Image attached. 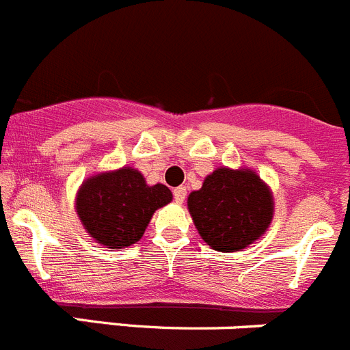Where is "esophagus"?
I'll list each match as a JSON object with an SVG mask.
<instances>
[{
	"label": "esophagus",
	"mask_w": 350,
	"mask_h": 350,
	"mask_svg": "<svg viewBox=\"0 0 350 350\" xmlns=\"http://www.w3.org/2000/svg\"><path fill=\"white\" fill-rule=\"evenodd\" d=\"M185 196H187V189L185 187L173 189V200L177 201V203H184Z\"/></svg>",
	"instance_id": "esophagus-1"
}]
</instances>
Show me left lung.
<instances>
[{"label": "left lung", "instance_id": "8db88e82", "mask_svg": "<svg viewBox=\"0 0 350 350\" xmlns=\"http://www.w3.org/2000/svg\"><path fill=\"white\" fill-rule=\"evenodd\" d=\"M187 206L201 238L219 252L246 248L272 220L271 191L250 170H215Z\"/></svg>", "mask_w": 350, "mask_h": 350}]
</instances>
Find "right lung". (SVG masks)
<instances>
[{"instance_id":"obj_1","label":"right lung","mask_w":350,"mask_h":350,"mask_svg":"<svg viewBox=\"0 0 350 350\" xmlns=\"http://www.w3.org/2000/svg\"><path fill=\"white\" fill-rule=\"evenodd\" d=\"M172 201L166 185H147L133 168L100 173L81 185L76 211L95 241L121 250L142 238L150 217Z\"/></svg>"}]
</instances>
